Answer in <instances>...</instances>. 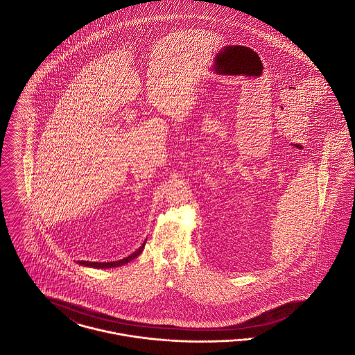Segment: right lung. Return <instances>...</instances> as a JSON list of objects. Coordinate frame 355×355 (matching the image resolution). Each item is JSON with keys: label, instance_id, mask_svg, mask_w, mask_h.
<instances>
[{"label": "right lung", "instance_id": "right-lung-1", "mask_svg": "<svg viewBox=\"0 0 355 355\" xmlns=\"http://www.w3.org/2000/svg\"><path fill=\"white\" fill-rule=\"evenodd\" d=\"M144 245H146V242L143 243L133 254H131L130 257H127V258H124V259H121V261H105V263H98V261H78L77 263L78 264H81V266H85V267H94V268H111V267H119V266H123V264H127L128 261H131L132 259H135V258H137L140 254H141V251H143V248H144Z\"/></svg>", "mask_w": 355, "mask_h": 355}]
</instances>
